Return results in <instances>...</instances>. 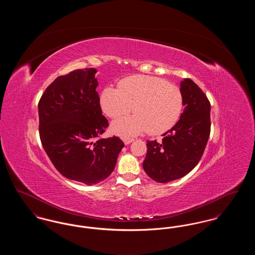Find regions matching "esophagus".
Wrapping results in <instances>:
<instances>
[{
    "mask_svg": "<svg viewBox=\"0 0 255 255\" xmlns=\"http://www.w3.org/2000/svg\"><path fill=\"white\" fill-rule=\"evenodd\" d=\"M133 137H123V142L126 144V145H128V144H130L131 142H133Z\"/></svg>",
    "mask_w": 255,
    "mask_h": 255,
    "instance_id": "obj_1",
    "label": "esophagus"
}]
</instances>
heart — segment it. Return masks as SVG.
<instances>
[{
    "label": "heart",
    "instance_id": "heart-1",
    "mask_svg": "<svg viewBox=\"0 0 255 255\" xmlns=\"http://www.w3.org/2000/svg\"><path fill=\"white\" fill-rule=\"evenodd\" d=\"M100 107L111 119L112 131L120 135H132L147 131L160 134L170 130L182 115L183 98L174 84L151 75H133L122 80L118 89L105 88L99 97Z\"/></svg>",
    "mask_w": 255,
    "mask_h": 255
}]
</instances>
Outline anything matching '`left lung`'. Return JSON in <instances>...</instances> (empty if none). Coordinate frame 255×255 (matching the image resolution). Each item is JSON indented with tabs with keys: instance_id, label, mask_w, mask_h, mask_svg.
<instances>
[{
	"instance_id": "8db88e82",
	"label": "left lung",
	"mask_w": 255,
	"mask_h": 255,
	"mask_svg": "<svg viewBox=\"0 0 255 255\" xmlns=\"http://www.w3.org/2000/svg\"><path fill=\"white\" fill-rule=\"evenodd\" d=\"M184 110L161 142L147 140L142 163L146 174L156 182L165 183L182 178L198 164L210 133V102L194 82H181Z\"/></svg>"
}]
</instances>
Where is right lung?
Here are the masks:
<instances>
[{
  "mask_svg": "<svg viewBox=\"0 0 255 255\" xmlns=\"http://www.w3.org/2000/svg\"><path fill=\"white\" fill-rule=\"evenodd\" d=\"M97 70H75L57 77L38 103L42 145L67 179L97 184L115 169L124 143L118 136L97 138L109 126L97 94Z\"/></svg>",
  "mask_w": 255,
  "mask_h": 255,
  "instance_id": "1",
  "label": "right lung"
}]
</instances>
